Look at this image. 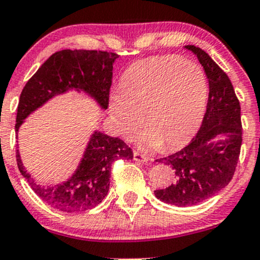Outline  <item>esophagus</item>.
Here are the masks:
<instances>
[{
	"label": "esophagus",
	"instance_id": "1",
	"mask_svg": "<svg viewBox=\"0 0 260 260\" xmlns=\"http://www.w3.org/2000/svg\"><path fill=\"white\" fill-rule=\"evenodd\" d=\"M133 157L136 161H139V162H145V161H148V156L147 155L139 153L138 150H134L133 151Z\"/></svg>",
	"mask_w": 260,
	"mask_h": 260
}]
</instances>
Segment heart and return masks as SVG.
<instances>
[{
  "instance_id": "1",
  "label": "heart",
  "mask_w": 260,
  "mask_h": 260,
  "mask_svg": "<svg viewBox=\"0 0 260 260\" xmlns=\"http://www.w3.org/2000/svg\"><path fill=\"white\" fill-rule=\"evenodd\" d=\"M207 100V77L198 64L177 55L155 56L128 67L121 90L110 96L109 112L120 134L134 132L145 120L140 142L170 150L194 136Z\"/></svg>"
}]
</instances>
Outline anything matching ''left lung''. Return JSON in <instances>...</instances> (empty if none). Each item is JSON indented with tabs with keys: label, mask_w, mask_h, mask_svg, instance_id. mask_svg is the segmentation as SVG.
Segmentation results:
<instances>
[{
	"label": "left lung",
	"mask_w": 260,
	"mask_h": 260,
	"mask_svg": "<svg viewBox=\"0 0 260 260\" xmlns=\"http://www.w3.org/2000/svg\"><path fill=\"white\" fill-rule=\"evenodd\" d=\"M197 55L209 82L207 111L189 144L162 157L175 172V183L154 190L160 201L177 207L196 205L225 188L234 177L241 145V106L230 78L201 47L187 45ZM221 135L219 142L212 140Z\"/></svg>",
	"instance_id": "obj_1"
}]
</instances>
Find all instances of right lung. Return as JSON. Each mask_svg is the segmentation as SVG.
Segmentation results:
<instances>
[{"label":"right lung","mask_w":260,"mask_h":260,"mask_svg":"<svg viewBox=\"0 0 260 260\" xmlns=\"http://www.w3.org/2000/svg\"><path fill=\"white\" fill-rule=\"evenodd\" d=\"M117 57V53L96 50H62L50 56L23 88L17 110V132L26 116L70 89L84 90L107 109L112 63ZM16 157L20 174L46 204L64 213H80L96 207L106 197L113 161L132 160L133 153L122 139L95 132L76 174L53 187L38 184L23 166L18 150Z\"/></svg>","instance_id":"right-lung-1"}]
</instances>
